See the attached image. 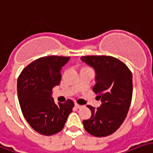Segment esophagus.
Returning a JSON list of instances; mask_svg holds the SVG:
<instances>
[{
	"label": "esophagus",
	"instance_id": "34e87169",
	"mask_svg": "<svg viewBox=\"0 0 153 153\" xmlns=\"http://www.w3.org/2000/svg\"><path fill=\"white\" fill-rule=\"evenodd\" d=\"M75 107L78 108V109H80V108L82 107V105H79V104H77V103H75Z\"/></svg>",
	"mask_w": 153,
	"mask_h": 153
}]
</instances>
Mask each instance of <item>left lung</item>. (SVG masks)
Masks as SVG:
<instances>
[{"mask_svg":"<svg viewBox=\"0 0 153 153\" xmlns=\"http://www.w3.org/2000/svg\"><path fill=\"white\" fill-rule=\"evenodd\" d=\"M82 61L94 68L96 85L94 92L102 105L90 109V119L84 120L85 129L96 137H105L115 132L127 117L132 98V74L127 65L110 56H86Z\"/></svg>","mask_w":153,"mask_h":153,"instance_id":"left-lung-1","label":"left lung"}]
</instances>
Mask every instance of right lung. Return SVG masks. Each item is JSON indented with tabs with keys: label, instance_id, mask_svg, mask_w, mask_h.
Wrapping results in <instances>:
<instances>
[{
	"label": "right lung",
	"instance_id": "obj_1",
	"mask_svg": "<svg viewBox=\"0 0 153 153\" xmlns=\"http://www.w3.org/2000/svg\"><path fill=\"white\" fill-rule=\"evenodd\" d=\"M68 56L41 57L28 64L18 79V96L21 110L30 126L41 135H52L63 130L74 102L56 105L52 89L61 81V68Z\"/></svg>",
	"mask_w": 153,
	"mask_h": 153
}]
</instances>
